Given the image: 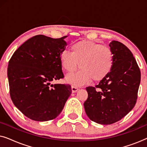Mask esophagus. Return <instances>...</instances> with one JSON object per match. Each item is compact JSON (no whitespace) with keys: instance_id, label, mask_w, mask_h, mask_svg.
Instances as JSON below:
<instances>
[{"instance_id":"1","label":"esophagus","mask_w":147,"mask_h":147,"mask_svg":"<svg viewBox=\"0 0 147 147\" xmlns=\"http://www.w3.org/2000/svg\"><path fill=\"white\" fill-rule=\"evenodd\" d=\"M79 90V88H78L77 86H71V90H72V92H74V93H75L78 91V90Z\"/></svg>"}]
</instances>
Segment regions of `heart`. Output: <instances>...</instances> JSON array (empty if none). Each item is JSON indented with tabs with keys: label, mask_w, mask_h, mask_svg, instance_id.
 <instances>
[{
	"label": "heart",
	"mask_w": 147,
	"mask_h": 147,
	"mask_svg": "<svg viewBox=\"0 0 147 147\" xmlns=\"http://www.w3.org/2000/svg\"><path fill=\"white\" fill-rule=\"evenodd\" d=\"M71 52L67 50L60 54L63 69L68 73H77L66 77V81L74 85H82L91 80L100 81L106 78L113 67V53L106 46L92 41H76L71 45Z\"/></svg>",
	"instance_id": "heart-1"
}]
</instances>
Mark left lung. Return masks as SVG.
I'll return each mask as SVG.
<instances>
[{
    "label": "left lung",
    "instance_id": "8db88e82",
    "mask_svg": "<svg viewBox=\"0 0 147 147\" xmlns=\"http://www.w3.org/2000/svg\"><path fill=\"white\" fill-rule=\"evenodd\" d=\"M113 67L95 87L86 88L88 96L84 106L92 121L111 124L119 121L135 106L140 82V71L129 49L117 41L110 43Z\"/></svg>",
    "mask_w": 147,
    "mask_h": 147
}]
</instances>
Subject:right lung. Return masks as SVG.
<instances>
[{
    "label": "right lung",
    "mask_w": 147,
    "mask_h": 147,
    "mask_svg": "<svg viewBox=\"0 0 147 147\" xmlns=\"http://www.w3.org/2000/svg\"><path fill=\"white\" fill-rule=\"evenodd\" d=\"M65 37L34 36L22 44L9 60L10 96L16 107L30 119H54L71 95L69 84H51L64 78L60 54L67 45Z\"/></svg>",
    "instance_id": "1"
}]
</instances>
